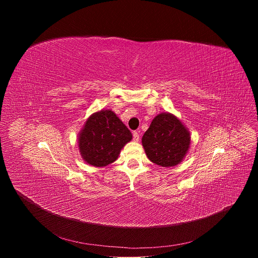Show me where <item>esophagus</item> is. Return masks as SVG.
Segmentation results:
<instances>
[{
	"mask_svg": "<svg viewBox=\"0 0 258 258\" xmlns=\"http://www.w3.org/2000/svg\"><path fill=\"white\" fill-rule=\"evenodd\" d=\"M133 139H134V141H135V142H139V140H140V136H139L138 132H134V133H133Z\"/></svg>",
	"mask_w": 258,
	"mask_h": 258,
	"instance_id": "obj_1",
	"label": "esophagus"
}]
</instances>
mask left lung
I'll return each mask as SVG.
<instances>
[{
	"mask_svg": "<svg viewBox=\"0 0 258 258\" xmlns=\"http://www.w3.org/2000/svg\"><path fill=\"white\" fill-rule=\"evenodd\" d=\"M190 144L188 128L175 115L168 112L155 116L142 138L147 157L162 167L179 164L187 155Z\"/></svg>",
	"mask_w": 258,
	"mask_h": 258,
	"instance_id": "left-lung-1",
	"label": "left lung"
}]
</instances>
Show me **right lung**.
Wrapping results in <instances>:
<instances>
[{
  "instance_id": "add662e5",
  "label": "right lung",
  "mask_w": 258,
  "mask_h": 258,
  "mask_svg": "<svg viewBox=\"0 0 258 258\" xmlns=\"http://www.w3.org/2000/svg\"><path fill=\"white\" fill-rule=\"evenodd\" d=\"M131 131L112 110L93 113L79 134V149L83 159L96 167L114 162L126 143L132 141Z\"/></svg>"
}]
</instances>
